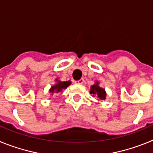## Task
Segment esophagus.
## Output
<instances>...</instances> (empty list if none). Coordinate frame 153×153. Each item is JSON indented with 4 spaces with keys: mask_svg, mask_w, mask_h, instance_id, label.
<instances>
[{
    "mask_svg": "<svg viewBox=\"0 0 153 153\" xmlns=\"http://www.w3.org/2000/svg\"><path fill=\"white\" fill-rule=\"evenodd\" d=\"M83 83H84V79H80L79 80L75 81V83H77V84H83Z\"/></svg>",
    "mask_w": 153,
    "mask_h": 153,
    "instance_id": "1",
    "label": "esophagus"
}]
</instances>
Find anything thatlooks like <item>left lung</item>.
<instances>
[{"label":"left lung","instance_id":"left-lung-1","mask_svg":"<svg viewBox=\"0 0 153 153\" xmlns=\"http://www.w3.org/2000/svg\"><path fill=\"white\" fill-rule=\"evenodd\" d=\"M90 93L93 95V97L97 96V97L102 100L106 99V91L104 89L101 88L100 86H99V82H96L95 84H93L91 86Z\"/></svg>","mask_w":153,"mask_h":153}]
</instances>
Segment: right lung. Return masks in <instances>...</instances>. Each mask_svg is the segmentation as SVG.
<instances>
[{
  "instance_id": "obj_1",
  "label": "right lung",
  "mask_w": 153,
  "mask_h": 153,
  "mask_svg": "<svg viewBox=\"0 0 153 153\" xmlns=\"http://www.w3.org/2000/svg\"><path fill=\"white\" fill-rule=\"evenodd\" d=\"M56 83L54 86H51V88L50 89L49 92L50 93H57L59 92H61L63 90L67 89V86H70L71 84V82L70 80L69 81H64V82H62V81H59L58 79H56Z\"/></svg>"
}]
</instances>
